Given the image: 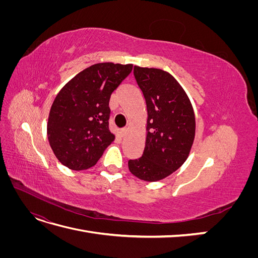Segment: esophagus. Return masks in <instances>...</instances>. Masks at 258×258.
Masks as SVG:
<instances>
[{"mask_svg":"<svg viewBox=\"0 0 258 258\" xmlns=\"http://www.w3.org/2000/svg\"><path fill=\"white\" fill-rule=\"evenodd\" d=\"M127 132H128V128H122L121 130H120V134H121V137H124L127 135Z\"/></svg>","mask_w":258,"mask_h":258,"instance_id":"esophagus-1","label":"esophagus"}]
</instances>
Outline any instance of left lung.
Listing matches in <instances>:
<instances>
[{
	"label": "left lung",
	"mask_w": 258,
	"mask_h": 258,
	"mask_svg": "<svg viewBox=\"0 0 258 258\" xmlns=\"http://www.w3.org/2000/svg\"><path fill=\"white\" fill-rule=\"evenodd\" d=\"M134 74L147 107L141 158L129 160L130 172L146 182L172 174L188 158L196 132L194 108L182 86L160 69L135 66Z\"/></svg>",
	"instance_id": "left-lung-1"
}]
</instances>
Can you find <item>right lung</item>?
Returning a JSON list of instances; mask_svg holds the SVG:
<instances>
[{
  "label": "right lung",
  "instance_id": "add662e5",
  "mask_svg": "<svg viewBox=\"0 0 258 258\" xmlns=\"http://www.w3.org/2000/svg\"><path fill=\"white\" fill-rule=\"evenodd\" d=\"M132 64H93L69 81L50 107L47 137L62 165L81 171L93 167L115 136L108 129L112 92L132 71Z\"/></svg>",
  "mask_w": 258,
  "mask_h": 258
}]
</instances>
